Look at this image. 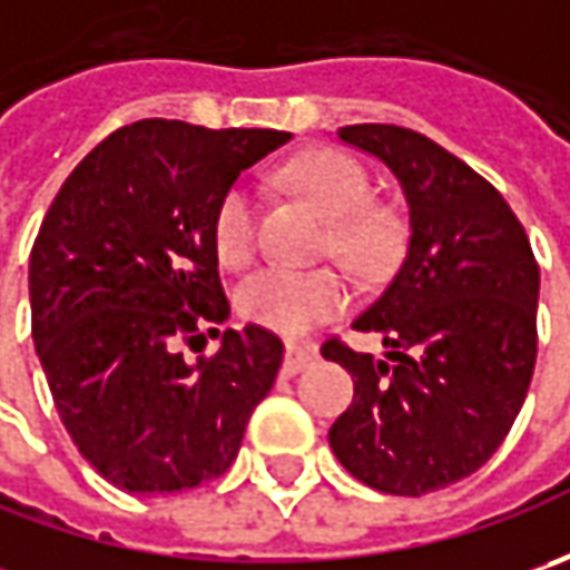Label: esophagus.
<instances>
[{"mask_svg":"<svg viewBox=\"0 0 570 570\" xmlns=\"http://www.w3.org/2000/svg\"><path fill=\"white\" fill-rule=\"evenodd\" d=\"M311 362H314V348H304V345H295V342L285 345V362H282L285 374H301Z\"/></svg>","mask_w":570,"mask_h":570,"instance_id":"esophagus-1","label":"esophagus"}]
</instances>
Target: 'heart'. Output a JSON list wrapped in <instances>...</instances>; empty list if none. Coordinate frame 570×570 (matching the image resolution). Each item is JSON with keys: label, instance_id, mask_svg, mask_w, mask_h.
Here are the masks:
<instances>
[{"label": "heart", "instance_id": "obj_1", "mask_svg": "<svg viewBox=\"0 0 570 570\" xmlns=\"http://www.w3.org/2000/svg\"><path fill=\"white\" fill-rule=\"evenodd\" d=\"M282 184L304 196L330 218L326 244L358 275L381 273L393 259L400 230L386 208L371 203V174L362 161L336 148H314L282 167ZM212 240L218 259L244 269L259 247V206L250 187L234 184L222 193L212 215ZM348 304V282L333 266L292 269L266 266L253 273L240 292V314L278 333H304L314 323L336 317Z\"/></svg>", "mask_w": 570, "mask_h": 570}]
</instances>
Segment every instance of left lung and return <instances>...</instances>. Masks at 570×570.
Segmentation results:
<instances>
[{
    "label": "left lung",
    "instance_id": "1",
    "mask_svg": "<svg viewBox=\"0 0 570 570\" xmlns=\"http://www.w3.org/2000/svg\"><path fill=\"white\" fill-rule=\"evenodd\" d=\"M336 136L396 174L412 234L352 323L381 336L386 358L340 336L320 348L355 381L330 448L364 485L419 498L485 466L514 425L537 367L539 263L504 196L448 148L393 122Z\"/></svg>",
    "mask_w": 570,
    "mask_h": 570
}]
</instances>
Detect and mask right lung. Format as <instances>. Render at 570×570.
Listing matches in <instances>:
<instances>
[{"mask_svg":"<svg viewBox=\"0 0 570 570\" xmlns=\"http://www.w3.org/2000/svg\"><path fill=\"white\" fill-rule=\"evenodd\" d=\"M278 129L139 120L66 177L31 250V336L78 453L117 489L170 494L225 475L273 390L282 340L225 330L212 215ZM196 352V348H193Z\"/></svg>","mask_w":570,"mask_h":570,"instance_id":"right-lung-1","label":"right lung"}]
</instances>
